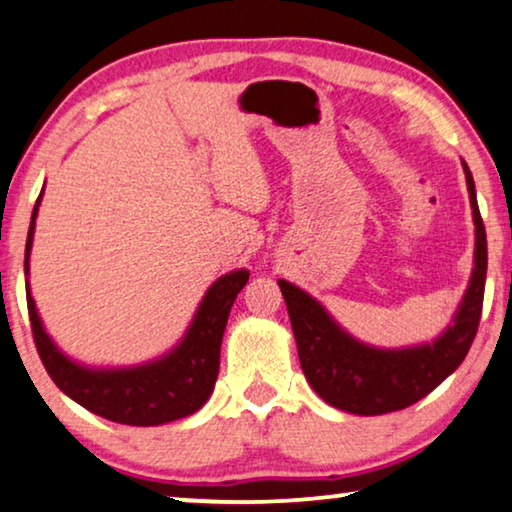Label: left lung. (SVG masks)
<instances>
[{"label": "left lung", "mask_w": 512, "mask_h": 512, "mask_svg": "<svg viewBox=\"0 0 512 512\" xmlns=\"http://www.w3.org/2000/svg\"><path fill=\"white\" fill-rule=\"evenodd\" d=\"M464 174L475 220V266L455 325L445 329V334L431 345L408 350L369 348L345 334L304 290L278 280L297 338L301 369L329 406L355 415H383L408 408L436 390L469 355L485 297L487 236L466 162Z\"/></svg>", "instance_id": "8db88e82"}]
</instances>
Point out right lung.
I'll return each instance as SVG.
<instances>
[{
  "label": "right lung",
  "mask_w": 512,
  "mask_h": 512,
  "mask_svg": "<svg viewBox=\"0 0 512 512\" xmlns=\"http://www.w3.org/2000/svg\"><path fill=\"white\" fill-rule=\"evenodd\" d=\"M41 194L32 211L30 232H27L25 273L30 271L34 220H37ZM248 276L250 273L241 269L215 280L208 287L183 343L167 357L134 366V369L111 371L85 369L64 357L43 331L30 287H27V311H30L34 345L53 383L90 413L102 415L111 422L132 424V427H155V424L181 420L197 413L211 397L215 380H218L220 345L229 311H232L236 294L248 283Z\"/></svg>",
  "instance_id": "1"
}]
</instances>
